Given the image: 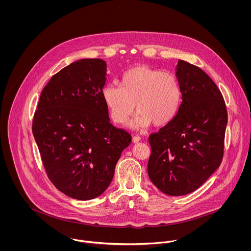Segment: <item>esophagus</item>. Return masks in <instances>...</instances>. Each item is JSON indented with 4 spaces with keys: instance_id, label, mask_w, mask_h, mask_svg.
<instances>
[{
    "instance_id": "obj_1",
    "label": "esophagus",
    "mask_w": 251,
    "mask_h": 251,
    "mask_svg": "<svg viewBox=\"0 0 251 251\" xmlns=\"http://www.w3.org/2000/svg\"><path fill=\"white\" fill-rule=\"evenodd\" d=\"M141 140V137L139 136V135H134L133 136V141L135 142V143H136V142H139Z\"/></svg>"
}]
</instances>
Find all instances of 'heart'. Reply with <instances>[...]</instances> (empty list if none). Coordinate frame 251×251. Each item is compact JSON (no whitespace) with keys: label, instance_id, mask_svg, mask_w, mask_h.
I'll return each instance as SVG.
<instances>
[{"label":"heart","instance_id":"b5f03b06","mask_svg":"<svg viewBox=\"0 0 251 251\" xmlns=\"http://www.w3.org/2000/svg\"><path fill=\"white\" fill-rule=\"evenodd\" d=\"M102 97L117 124H125L136 109L138 115L130 126L142 129L152 123L164 126L171 122L179 111L182 91L172 73L141 65L123 74L120 87L105 86Z\"/></svg>","mask_w":251,"mask_h":251}]
</instances>
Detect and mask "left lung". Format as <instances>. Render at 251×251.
<instances>
[{
	"label": "left lung",
	"instance_id": "1",
	"mask_svg": "<svg viewBox=\"0 0 251 251\" xmlns=\"http://www.w3.org/2000/svg\"><path fill=\"white\" fill-rule=\"evenodd\" d=\"M182 102L171 122L149 136L151 181L169 196L198 189L220 166L227 111L223 95L201 69L178 60Z\"/></svg>",
	"mask_w": 251,
	"mask_h": 251
}]
</instances>
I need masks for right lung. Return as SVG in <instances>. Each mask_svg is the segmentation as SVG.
Wrapping results in <instances>:
<instances>
[{"instance_id": "add662e5", "label": "right lung", "mask_w": 251, "mask_h": 251, "mask_svg": "<svg viewBox=\"0 0 251 251\" xmlns=\"http://www.w3.org/2000/svg\"><path fill=\"white\" fill-rule=\"evenodd\" d=\"M106 72L102 59H81L62 69L43 89L32 121L49 178L59 191L80 201L109 187L132 141L110 122L102 97Z\"/></svg>"}]
</instances>
